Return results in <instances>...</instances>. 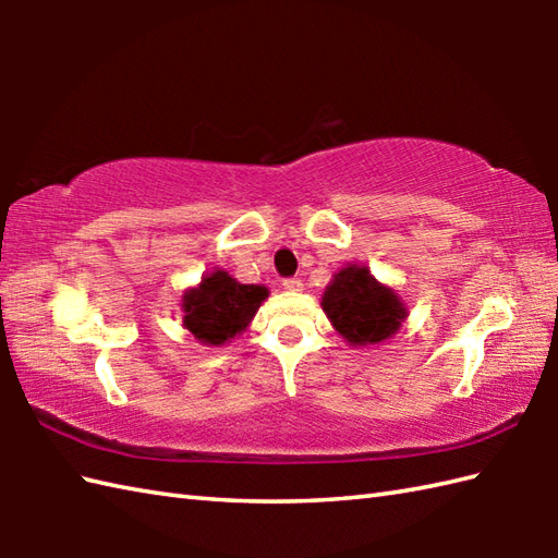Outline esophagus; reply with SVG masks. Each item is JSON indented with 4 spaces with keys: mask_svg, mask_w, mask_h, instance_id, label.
<instances>
[{
    "mask_svg": "<svg viewBox=\"0 0 558 558\" xmlns=\"http://www.w3.org/2000/svg\"><path fill=\"white\" fill-rule=\"evenodd\" d=\"M282 288H286L288 292H300L302 280L300 278H286V280H282Z\"/></svg>",
    "mask_w": 558,
    "mask_h": 558,
    "instance_id": "obj_1",
    "label": "esophagus"
}]
</instances>
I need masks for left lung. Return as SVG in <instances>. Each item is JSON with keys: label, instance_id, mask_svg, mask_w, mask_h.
I'll return each instance as SVG.
<instances>
[{"label": "left lung", "instance_id": "1", "mask_svg": "<svg viewBox=\"0 0 558 558\" xmlns=\"http://www.w3.org/2000/svg\"><path fill=\"white\" fill-rule=\"evenodd\" d=\"M322 306L336 333L352 348L381 345L408 318L400 294L360 264L340 268L324 290Z\"/></svg>", "mask_w": 558, "mask_h": 558}]
</instances>
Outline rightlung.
<instances>
[{
	"label": "right lung",
	"mask_w": 558,
	"mask_h": 558,
	"mask_svg": "<svg viewBox=\"0 0 558 558\" xmlns=\"http://www.w3.org/2000/svg\"><path fill=\"white\" fill-rule=\"evenodd\" d=\"M268 294L266 286H242L228 270L213 268L184 290L182 326L201 345L220 348L244 333Z\"/></svg>",
	"instance_id": "obj_1"
}]
</instances>
